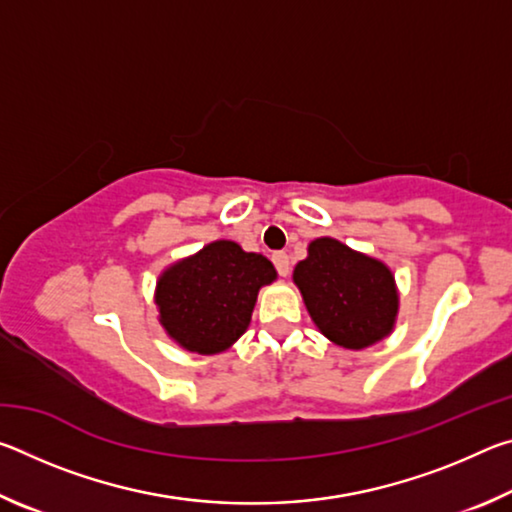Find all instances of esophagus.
Segmentation results:
<instances>
[{
  "instance_id": "34e87169",
  "label": "esophagus",
  "mask_w": 512,
  "mask_h": 512,
  "mask_svg": "<svg viewBox=\"0 0 512 512\" xmlns=\"http://www.w3.org/2000/svg\"><path fill=\"white\" fill-rule=\"evenodd\" d=\"M273 264L277 268V273L282 277L289 275V255L287 253H273Z\"/></svg>"
}]
</instances>
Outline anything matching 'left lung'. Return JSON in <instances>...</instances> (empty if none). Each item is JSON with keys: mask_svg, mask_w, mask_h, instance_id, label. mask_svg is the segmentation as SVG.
<instances>
[{"mask_svg": "<svg viewBox=\"0 0 512 512\" xmlns=\"http://www.w3.org/2000/svg\"><path fill=\"white\" fill-rule=\"evenodd\" d=\"M293 284L325 339L363 350L393 334L400 314L391 266L334 237H318L293 268Z\"/></svg>", "mask_w": 512, "mask_h": 512, "instance_id": "8db88e82", "label": "left lung"}]
</instances>
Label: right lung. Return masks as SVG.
I'll return each mask as SVG.
<instances>
[{
    "mask_svg": "<svg viewBox=\"0 0 512 512\" xmlns=\"http://www.w3.org/2000/svg\"><path fill=\"white\" fill-rule=\"evenodd\" d=\"M275 280L271 259L216 239L160 273L153 293L158 320L178 348L203 357L225 352L248 329L259 289Z\"/></svg>",
    "mask_w": 512,
    "mask_h": 512,
    "instance_id": "obj_1",
    "label": "right lung"
}]
</instances>
